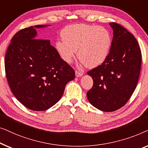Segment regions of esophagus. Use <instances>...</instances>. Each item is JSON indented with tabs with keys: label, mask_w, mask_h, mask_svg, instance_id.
Returning <instances> with one entry per match:
<instances>
[{
	"label": "esophagus",
	"mask_w": 148,
	"mask_h": 148,
	"mask_svg": "<svg viewBox=\"0 0 148 148\" xmlns=\"http://www.w3.org/2000/svg\"><path fill=\"white\" fill-rule=\"evenodd\" d=\"M83 74H84V73H83L82 71H77V70L75 71V75H76V77H78L82 76Z\"/></svg>",
	"instance_id": "esophagus-1"
}]
</instances>
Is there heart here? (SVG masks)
Listing matches in <instances>:
<instances>
[{
  "label": "heart",
  "instance_id": "1",
  "mask_svg": "<svg viewBox=\"0 0 148 148\" xmlns=\"http://www.w3.org/2000/svg\"><path fill=\"white\" fill-rule=\"evenodd\" d=\"M62 40L56 43L61 58L71 62L77 50L78 57L87 67L102 64L110 51L112 39L109 31L101 26L75 24L69 25L61 32Z\"/></svg>",
  "mask_w": 148,
  "mask_h": 148
}]
</instances>
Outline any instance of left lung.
I'll list each match as a JSON object with an SVG mask.
<instances>
[{"mask_svg":"<svg viewBox=\"0 0 148 148\" xmlns=\"http://www.w3.org/2000/svg\"><path fill=\"white\" fill-rule=\"evenodd\" d=\"M113 38L106 60L87 73L93 79L87 92L89 102L104 112L121 108L132 96L140 74L141 53L132 34L120 24L112 22Z\"/></svg>","mask_w":148,"mask_h":148,"instance_id":"left-lung-1","label":"left lung"}]
</instances>
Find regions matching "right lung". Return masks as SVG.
<instances>
[{
    "mask_svg": "<svg viewBox=\"0 0 148 148\" xmlns=\"http://www.w3.org/2000/svg\"><path fill=\"white\" fill-rule=\"evenodd\" d=\"M34 25L17 32L6 52L5 68L9 87L26 108L43 111L61 98L73 69L60 58L49 40L36 39Z\"/></svg>",
    "mask_w": 148,
    "mask_h": 148,
    "instance_id": "obj_1",
    "label": "right lung"
}]
</instances>
